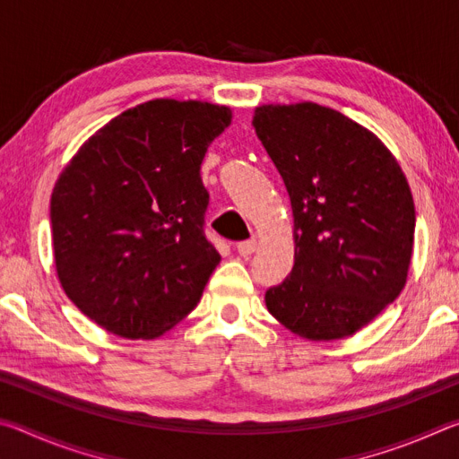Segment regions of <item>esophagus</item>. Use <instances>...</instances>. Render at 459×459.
<instances>
[{
	"mask_svg": "<svg viewBox=\"0 0 459 459\" xmlns=\"http://www.w3.org/2000/svg\"><path fill=\"white\" fill-rule=\"evenodd\" d=\"M255 248H257V240H255V238L243 240V243L237 245V251H238L240 257H248V255H253Z\"/></svg>",
	"mask_w": 459,
	"mask_h": 459,
	"instance_id": "34e87169",
	"label": "esophagus"
}]
</instances>
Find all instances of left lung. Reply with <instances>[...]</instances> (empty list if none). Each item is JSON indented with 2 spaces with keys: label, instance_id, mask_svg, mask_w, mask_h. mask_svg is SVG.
I'll list each match as a JSON object with an SVG mask.
<instances>
[{
  "label": "left lung",
  "instance_id": "left-lung-1",
  "mask_svg": "<svg viewBox=\"0 0 459 459\" xmlns=\"http://www.w3.org/2000/svg\"><path fill=\"white\" fill-rule=\"evenodd\" d=\"M253 127L293 212V269L265 293L269 314L312 342L352 336L407 283L415 238L407 178L370 129L312 100L255 107Z\"/></svg>",
  "mask_w": 459,
  "mask_h": 459
}]
</instances>
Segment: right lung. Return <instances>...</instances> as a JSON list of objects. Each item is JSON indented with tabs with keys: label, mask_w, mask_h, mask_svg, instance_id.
<instances>
[{
	"label": "right lung",
	"mask_w": 459,
	"mask_h": 459,
	"mask_svg": "<svg viewBox=\"0 0 459 459\" xmlns=\"http://www.w3.org/2000/svg\"><path fill=\"white\" fill-rule=\"evenodd\" d=\"M230 121L227 105L147 100L95 131L60 172L54 267L68 299L103 330L153 340L196 307L221 263L202 232L200 164Z\"/></svg>",
	"instance_id": "obj_1"
}]
</instances>
